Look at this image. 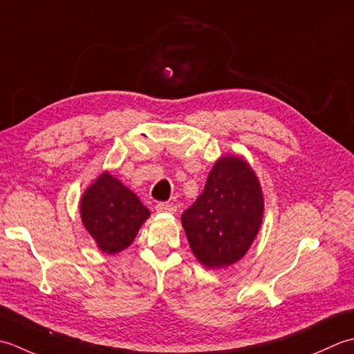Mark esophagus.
I'll return each mask as SVG.
<instances>
[{
  "label": "esophagus",
  "instance_id": "34e87169",
  "mask_svg": "<svg viewBox=\"0 0 354 354\" xmlns=\"http://www.w3.org/2000/svg\"><path fill=\"white\" fill-rule=\"evenodd\" d=\"M156 211H157V212L174 214V212L177 211V206L172 205V203H165V201H162V203H157V205H156Z\"/></svg>",
  "mask_w": 354,
  "mask_h": 354
}]
</instances>
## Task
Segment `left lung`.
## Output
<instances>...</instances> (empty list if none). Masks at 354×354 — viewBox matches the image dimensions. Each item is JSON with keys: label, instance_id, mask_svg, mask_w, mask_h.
<instances>
[{"label": "left lung", "instance_id": "8db88e82", "mask_svg": "<svg viewBox=\"0 0 354 354\" xmlns=\"http://www.w3.org/2000/svg\"><path fill=\"white\" fill-rule=\"evenodd\" d=\"M264 198L254 169L241 157L215 162L205 189L182 215V225L198 261L227 268L249 250L263 223Z\"/></svg>", "mask_w": 354, "mask_h": 354}]
</instances>
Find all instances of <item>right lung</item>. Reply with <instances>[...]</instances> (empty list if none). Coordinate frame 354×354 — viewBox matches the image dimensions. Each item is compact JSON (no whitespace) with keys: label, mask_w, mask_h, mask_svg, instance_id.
Masks as SVG:
<instances>
[{"label":"right lung","mask_w":354,"mask_h":354,"mask_svg":"<svg viewBox=\"0 0 354 354\" xmlns=\"http://www.w3.org/2000/svg\"><path fill=\"white\" fill-rule=\"evenodd\" d=\"M148 217V207L110 172H102L81 198L84 226L108 255L127 249Z\"/></svg>","instance_id":"1"}]
</instances>
